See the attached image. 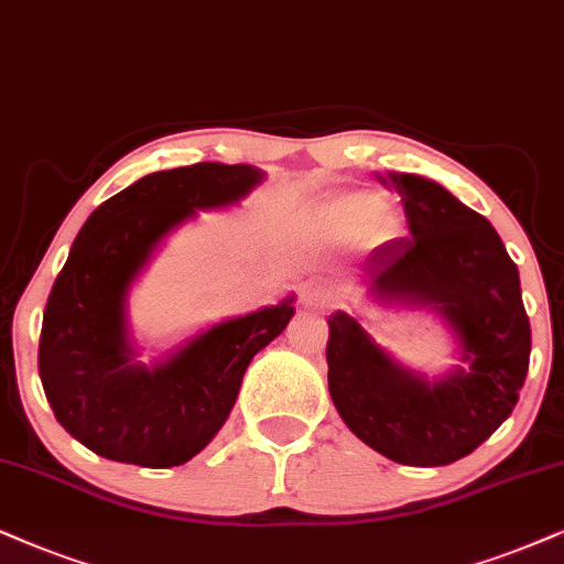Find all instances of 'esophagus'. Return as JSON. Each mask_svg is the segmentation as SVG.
Here are the masks:
<instances>
[{"label": "esophagus", "mask_w": 564, "mask_h": 564, "mask_svg": "<svg viewBox=\"0 0 564 564\" xmlns=\"http://www.w3.org/2000/svg\"><path fill=\"white\" fill-rule=\"evenodd\" d=\"M299 302L306 310H325L327 302H330V294L323 286H315V283H304L302 289H299Z\"/></svg>", "instance_id": "34e87169"}]
</instances>
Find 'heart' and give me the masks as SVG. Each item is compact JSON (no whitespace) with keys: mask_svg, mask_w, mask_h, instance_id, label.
<instances>
[{"mask_svg":"<svg viewBox=\"0 0 564 564\" xmlns=\"http://www.w3.org/2000/svg\"><path fill=\"white\" fill-rule=\"evenodd\" d=\"M388 220V203L375 192H344L317 208V226L335 241H359Z\"/></svg>","mask_w":564,"mask_h":564,"instance_id":"obj_1","label":"heart"}]
</instances>
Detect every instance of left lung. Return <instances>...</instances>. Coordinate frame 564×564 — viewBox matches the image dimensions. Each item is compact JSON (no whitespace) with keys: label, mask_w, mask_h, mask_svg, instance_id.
I'll return each mask as SVG.
<instances>
[{"label":"left lung","mask_w":564,"mask_h":564,"mask_svg":"<svg viewBox=\"0 0 564 564\" xmlns=\"http://www.w3.org/2000/svg\"><path fill=\"white\" fill-rule=\"evenodd\" d=\"M401 195L409 231L365 265L382 304L430 306L451 325L460 367L426 380L398 365L359 319H327V388L348 430L403 466H447L474 453L510 416L525 382L531 325L518 265L500 234L437 182L377 174Z\"/></svg>","instance_id":"left-lung-1"}]
</instances>
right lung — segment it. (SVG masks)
<instances>
[{
  "mask_svg": "<svg viewBox=\"0 0 564 564\" xmlns=\"http://www.w3.org/2000/svg\"><path fill=\"white\" fill-rule=\"evenodd\" d=\"M262 182L247 163L155 171L98 205L44 310L39 375L56 422L101 458L182 466L216 437L252 356L294 317V296L195 335L166 359L134 361L127 294L169 231L239 203Z\"/></svg>",
  "mask_w": 564,
  "mask_h": 564,
  "instance_id": "obj_1",
  "label": "right lung"
}]
</instances>
